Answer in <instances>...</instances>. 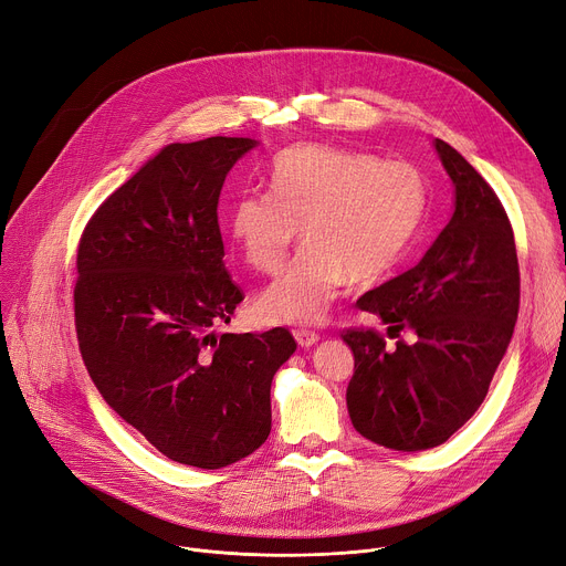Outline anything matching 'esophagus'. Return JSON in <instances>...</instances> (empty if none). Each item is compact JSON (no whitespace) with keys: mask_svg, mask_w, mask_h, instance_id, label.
<instances>
[{"mask_svg":"<svg viewBox=\"0 0 566 566\" xmlns=\"http://www.w3.org/2000/svg\"><path fill=\"white\" fill-rule=\"evenodd\" d=\"M292 335H294V339L301 348H310V346H315L319 342V335L312 333V331H294Z\"/></svg>","mask_w":566,"mask_h":566,"instance_id":"esophagus-1","label":"esophagus"}]
</instances>
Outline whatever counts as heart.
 <instances>
[{"label": "heart", "mask_w": 566, "mask_h": 566, "mask_svg": "<svg viewBox=\"0 0 566 566\" xmlns=\"http://www.w3.org/2000/svg\"><path fill=\"white\" fill-rule=\"evenodd\" d=\"M270 196H240L224 231L247 265L274 272L303 224L305 249L261 292L272 324H317L342 287L389 270L424 209V181L407 161H378L301 144L268 170Z\"/></svg>", "instance_id": "heart-1"}]
</instances>
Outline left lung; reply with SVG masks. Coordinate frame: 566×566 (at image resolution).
Wrapping results in <instances>:
<instances>
[{"instance_id": "1", "label": "left lung", "mask_w": 566, "mask_h": 566, "mask_svg": "<svg viewBox=\"0 0 566 566\" xmlns=\"http://www.w3.org/2000/svg\"><path fill=\"white\" fill-rule=\"evenodd\" d=\"M433 148L454 184V213L420 263L357 305L411 331L413 344L375 331L342 337L355 357L346 405L368 441L398 452L446 443L481 407L520 310L513 227L490 184L443 139Z\"/></svg>"}]
</instances>
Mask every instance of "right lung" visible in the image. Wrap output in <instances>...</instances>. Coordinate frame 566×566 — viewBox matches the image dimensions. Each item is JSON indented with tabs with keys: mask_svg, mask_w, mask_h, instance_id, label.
<instances>
[{
	"mask_svg": "<svg viewBox=\"0 0 566 566\" xmlns=\"http://www.w3.org/2000/svg\"><path fill=\"white\" fill-rule=\"evenodd\" d=\"M256 139L170 144L98 207L78 244L74 315L105 402L170 461L202 470L256 452L272 429L285 328L216 335L242 301L224 270L222 184Z\"/></svg>",
	"mask_w": 566,
	"mask_h": 566,
	"instance_id": "obj_1",
	"label": "right lung"
}]
</instances>
